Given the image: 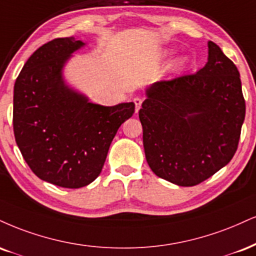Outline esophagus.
Here are the masks:
<instances>
[{
	"label": "esophagus",
	"mask_w": 256,
	"mask_h": 256,
	"mask_svg": "<svg viewBox=\"0 0 256 256\" xmlns=\"http://www.w3.org/2000/svg\"><path fill=\"white\" fill-rule=\"evenodd\" d=\"M134 104H136V112H138V110H140V106H142V102H143V100H142L140 98H134Z\"/></svg>",
	"instance_id": "esophagus-1"
}]
</instances>
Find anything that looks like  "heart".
Returning <instances> with one entry per match:
<instances>
[{
	"label": "heart",
	"instance_id": "obj_1",
	"mask_svg": "<svg viewBox=\"0 0 256 256\" xmlns=\"http://www.w3.org/2000/svg\"><path fill=\"white\" fill-rule=\"evenodd\" d=\"M175 54V50H173V48H168V50L162 51V56H164V57L172 56V54ZM187 64H188V58H186V57L180 58V60L176 62V66L178 68H184L187 66Z\"/></svg>",
	"mask_w": 256,
	"mask_h": 256
}]
</instances>
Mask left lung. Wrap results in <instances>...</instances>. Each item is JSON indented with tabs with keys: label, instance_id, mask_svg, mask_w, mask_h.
<instances>
[{
	"label": "left lung",
	"instance_id": "1",
	"mask_svg": "<svg viewBox=\"0 0 256 256\" xmlns=\"http://www.w3.org/2000/svg\"><path fill=\"white\" fill-rule=\"evenodd\" d=\"M208 46L202 69L152 83L140 110L148 164L178 186H196L232 161L244 122L238 70L220 46Z\"/></svg>",
	"mask_w": 256,
	"mask_h": 256
}]
</instances>
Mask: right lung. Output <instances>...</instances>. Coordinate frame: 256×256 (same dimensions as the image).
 I'll list each match as a JSON object with an SVG mask.
<instances>
[{"instance_id":"right-lung-1","label":"right lung","mask_w":256,"mask_h":256,"mask_svg":"<svg viewBox=\"0 0 256 256\" xmlns=\"http://www.w3.org/2000/svg\"><path fill=\"white\" fill-rule=\"evenodd\" d=\"M86 44L74 36L46 42L27 60L14 84L13 126L24 161L36 176L66 188L100 175L134 102L102 106L68 86L63 69Z\"/></svg>"}]
</instances>
